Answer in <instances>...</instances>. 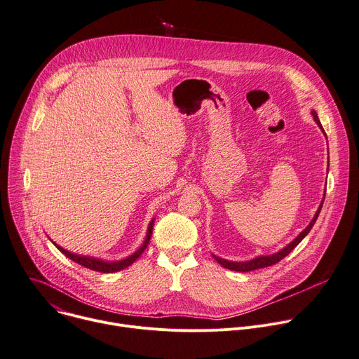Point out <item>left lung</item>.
Wrapping results in <instances>:
<instances>
[{
	"instance_id": "1",
	"label": "left lung",
	"mask_w": 359,
	"mask_h": 359,
	"mask_svg": "<svg viewBox=\"0 0 359 359\" xmlns=\"http://www.w3.org/2000/svg\"><path fill=\"white\" fill-rule=\"evenodd\" d=\"M312 116H313L315 121L318 123V126L322 128V124H320V121H319V118H318V114H316L315 111H312ZM322 130H323V128H322ZM322 205H323V201H322V203H320V206H319V209H318L315 217L312 219V222L309 223V226L306 227V229H305L295 241L290 242L285 249H282L280 252H278V253H275V255H271V256H259V257H256V259H253V260H249V262H229V260L220 259V257H217V256H213V257L217 260V262H219L223 268L231 269V271H236V272H249V271H255V269H259V268L272 266V265L280 262V260H282L286 255H289L293 249H295V248L301 243V241L309 233V231L312 229V226L315 224V222H316V219H318V216H319V212H320V209H322Z\"/></svg>"
}]
</instances>
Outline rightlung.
<instances>
[{
  "label": "right lung",
  "instance_id": "add662e5",
  "mask_svg": "<svg viewBox=\"0 0 359 359\" xmlns=\"http://www.w3.org/2000/svg\"><path fill=\"white\" fill-rule=\"evenodd\" d=\"M153 220L150 222L149 224V231H147V236H146V241L143 243V246L136 252L133 253L132 256H128L127 259H123V260H118V262H104V260H100V259H94V257H87V256H79V255H74V253H70L69 250L62 249L60 246H55L60 249L61 253L66 255L67 257H70L72 260H74V262H77L79 265L87 268V269H91V271H97V272H103V273H110V272H117V271H121L127 266L132 265L135 260L143 253V250L147 248L149 242H150V238H151V231H153Z\"/></svg>",
  "mask_w": 359,
  "mask_h": 359
}]
</instances>
